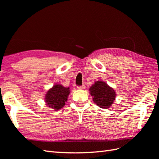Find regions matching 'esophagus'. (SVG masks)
Listing matches in <instances>:
<instances>
[{
    "label": "esophagus",
    "instance_id": "1",
    "mask_svg": "<svg viewBox=\"0 0 159 159\" xmlns=\"http://www.w3.org/2000/svg\"><path fill=\"white\" fill-rule=\"evenodd\" d=\"M77 89H85V85H83L80 86H77Z\"/></svg>",
    "mask_w": 159,
    "mask_h": 159
}]
</instances>
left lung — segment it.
Wrapping results in <instances>:
<instances>
[{"label":"left lung","instance_id":"left-lung-1","mask_svg":"<svg viewBox=\"0 0 159 159\" xmlns=\"http://www.w3.org/2000/svg\"><path fill=\"white\" fill-rule=\"evenodd\" d=\"M89 92L93 102L104 109L109 108L116 99L114 89L102 81L96 82L89 88Z\"/></svg>","mask_w":159,"mask_h":159}]
</instances>
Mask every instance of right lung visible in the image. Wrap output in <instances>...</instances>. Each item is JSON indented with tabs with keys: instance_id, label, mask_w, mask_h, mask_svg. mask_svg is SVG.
Segmentation results:
<instances>
[{
	"instance_id": "obj_1",
	"label": "right lung",
	"mask_w": 159,
	"mask_h": 159,
	"mask_svg": "<svg viewBox=\"0 0 159 159\" xmlns=\"http://www.w3.org/2000/svg\"><path fill=\"white\" fill-rule=\"evenodd\" d=\"M69 87H64L61 85H55L47 92L45 101L47 106L55 111L64 107L70 94Z\"/></svg>"
}]
</instances>
